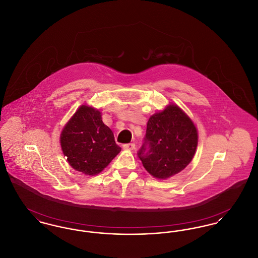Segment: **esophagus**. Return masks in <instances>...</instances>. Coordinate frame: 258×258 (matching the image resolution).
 Returning a JSON list of instances; mask_svg holds the SVG:
<instances>
[{
    "instance_id": "1",
    "label": "esophagus",
    "mask_w": 258,
    "mask_h": 258,
    "mask_svg": "<svg viewBox=\"0 0 258 258\" xmlns=\"http://www.w3.org/2000/svg\"><path fill=\"white\" fill-rule=\"evenodd\" d=\"M122 148H123L124 150L132 151V150H134V149L136 148V145H135V143H128V144H124V145L122 146Z\"/></svg>"
}]
</instances>
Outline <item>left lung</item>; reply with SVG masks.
I'll use <instances>...</instances> for the list:
<instances>
[{
	"instance_id": "8db88e82",
	"label": "left lung",
	"mask_w": 258,
	"mask_h": 258,
	"mask_svg": "<svg viewBox=\"0 0 258 258\" xmlns=\"http://www.w3.org/2000/svg\"><path fill=\"white\" fill-rule=\"evenodd\" d=\"M198 138L192 119L177 104L169 103L149 118L145 142L138 156L153 177L167 179L191 163Z\"/></svg>"
}]
</instances>
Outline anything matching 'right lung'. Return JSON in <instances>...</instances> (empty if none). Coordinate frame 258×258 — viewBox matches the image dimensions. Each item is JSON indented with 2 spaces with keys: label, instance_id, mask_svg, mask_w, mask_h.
<instances>
[{
  "label": "right lung",
  "instance_id": "obj_1",
  "mask_svg": "<svg viewBox=\"0 0 258 258\" xmlns=\"http://www.w3.org/2000/svg\"><path fill=\"white\" fill-rule=\"evenodd\" d=\"M101 116L98 109L81 105L63 126L59 138L68 164L90 176L100 173L121 152Z\"/></svg>",
  "mask_w": 258,
  "mask_h": 258
}]
</instances>
